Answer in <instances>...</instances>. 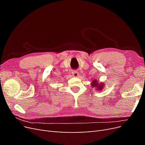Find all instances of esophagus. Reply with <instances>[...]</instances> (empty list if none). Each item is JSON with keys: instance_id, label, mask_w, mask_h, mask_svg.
I'll return each mask as SVG.
<instances>
[{"instance_id": "obj_1", "label": "esophagus", "mask_w": 145, "mask_h": 145, "mask_svg": "<svg viewBox=\"0 0 145 145\" xmlns=\"http://www.w3.org/2000/svg\"><path fill=\"white\" fill-rule=\"evenodd\" d=\"M72 74L74 77H77L78 75V72L77 71V70H72Z\"/></svg>"}]
</instances>
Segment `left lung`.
Segmentation results:
<instances>
[{"label":"left lung","mask_w":145,"mask_h":145,"mask_svg":"<svg viewBox=\"0 0 145 145\" xmlns=\"http://www.w3.org/2000/svg\"><path fill=\"white\" fill-rule=\"evenodd\" d=\"M91 85L93 87H97L98 88V89L101 90L102 89H103V86L102 85V83H100V84H99L97 83V81L96 80H93V82L91 83Z\"/></svg>","instance_id":"1"}]
</instances>
